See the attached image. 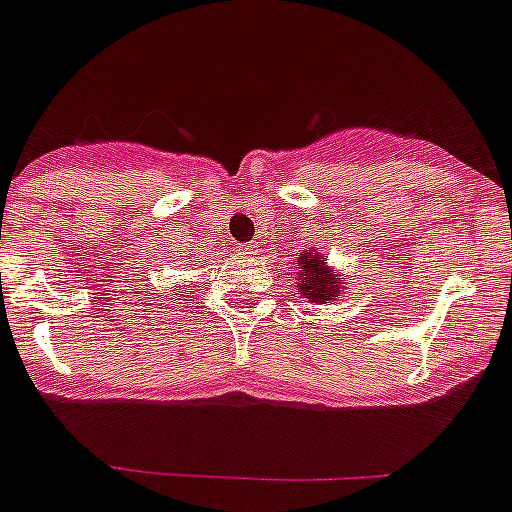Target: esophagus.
<instances>
[{"label":"esophagus","mask_w":512,"mask_h":512,"mask_svg":"<svg viewBox=\"0 0 512 512\" xmlns=\"http://www.w3.org/2000/svg\"><path fill=\"white\" fill-rule=\"evenodd\" d=\"M255 252H257V245H252V242L250 245H242V255H255Z\"/></svg>","instance_id":"esophagus-1"}]
</instances>
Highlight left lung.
I'll return each instance as SVG.
<instances>
[{"label":"left lung","mask_w":512,"mask_h":512,"mask_svg":"<svg viewBox=\"0 0 512 512\" xmlns=\"http://www.w3.org/2000/svg\"><path fill=\"white\" fill-rule=\"evenodd\" d=\"M297 262H300V282H297L300 295L310 297V302L335 300L337 292L342 290V277L327 270L322 255L307 250L305 257H300Z\"/></svg>","instance_id":"8db88e82"}]
</instances>
